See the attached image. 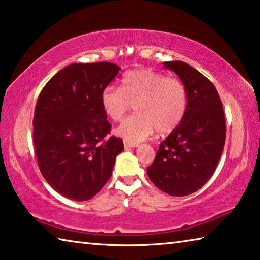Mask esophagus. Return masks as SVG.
I'll use <instances>...</instances> for the list:
<instances>
[{"label": "esophagus", "mask_w": 260, "mask_h": 260, "mask_svg": "<svg viewBox=\"0 0 260 260\" xmlns=\"http://www.w3.org/2000/svg\"><path fill=\"white\" fill-rule=\"evenodd\" d=\"M124 147H125V149L135 148V147H138V143H131V142H127V141H125V142H124Z\"/></svg>", "instance_id": "esophagus-1"}]
</instances>
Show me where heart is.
Returning <instances> with one entry per match:
<instances>
[{
  "label": "heart",
  "mask_w": 260,
  "mask_h": 260,
  "mask_svg": "<svg viewBox=\"0 0 260 260\" xmlns=\"http://www.w3.org/2000/svg\"><path fill=\"white\" fill-rule=\"evenodd\" d=\"M134 104L136 114L117 127L116 134L127 142L139 143L153 132L169 133L177 128L187 111L183 83L151 69H135L122 77L121 88L108 86L101 93L104 113L119 121Z\"/></svg>",
  "instance_id": "heart-1"
}]
</instances>
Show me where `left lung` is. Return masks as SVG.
<instances>
[{
	"label": "left lung",
	"instance_id": "1",
	"mask_svg": "<svg viewBox=\"0 0 260 260\" xmlns=\"http://www.w3.org/2000/svg\"><path fill=\"white\" fill-rule=\"evenodd\" d=\"M186 87L188 105L182 121L162 141L149 179L171 196H187L208 182L225 147L226 120L213 83L184 61H164Z\"/></svg>",
	"mask_w": 260,
	"mask_h": 260
}]
</instances>
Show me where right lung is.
<instances>
[{"label": "right lung", "instance_id": "obj_1", "mask_svg": "<svg viewBox=\"0 0 260 260\" xmlns=\"http://www.w3.org/2000/svg\"><path fill=\"white\" fill-rule=\"evenodd\" d=\"M119 70L109 61L73 63L39 95L33 118L38 164L51 188L70 200L93 199L124 150L121 139H105L111 124L101 105V93Z\"/></svg>", "mask_w": 260, "mask_h": 260}]
</instances>
